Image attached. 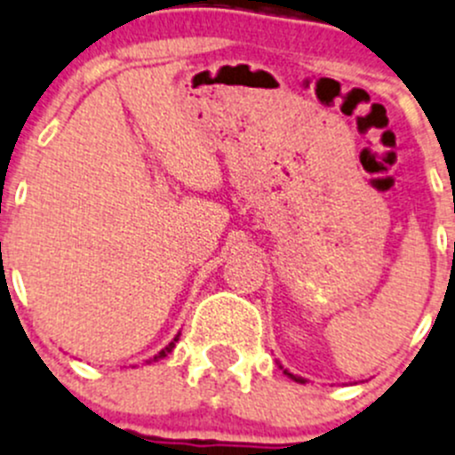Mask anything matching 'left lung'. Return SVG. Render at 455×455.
I'll list each match as a JSON object with an SVG mask.
<instances>
[{"instance_id":"1","label":"left lung","mask_w":455,"mask_h":455,"mask_svg":"<svg viewBox=\"0 0 455 455\" xmlns=\"http://www.w3.org/2000/svg\"><path fill=\"white\" fill-rule=\"evenodd\" d=\"M285 375H290V377H294V375H291V372H287V371H285ZM294 379H296V381H300V384H303V381H305V379H300V377H294Z\"/></svg>"}]
</instances>
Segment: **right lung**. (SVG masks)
Instances as JSON below:
<instances>
[{
  "label": "right lung",
  "instance_id": "add662e5",
  "mask_svg": "<svg viewBox=\"0 0 455 455\" xmlns=\"http://www.w3.org/2000/svg\"><path fill=\"white\" fill-rule=\"evenodd\" d=\"M177 339H180V337H175V341H177ZM175 341L170 343V346H168V347H165V350H161V352H159V355H156V356H155V359H161V356H165V355H168V352H170V350H172V347H175Z\"/></svg>",
  "mask_w": 455,
  "mask_h": 455
}]
</instances>
